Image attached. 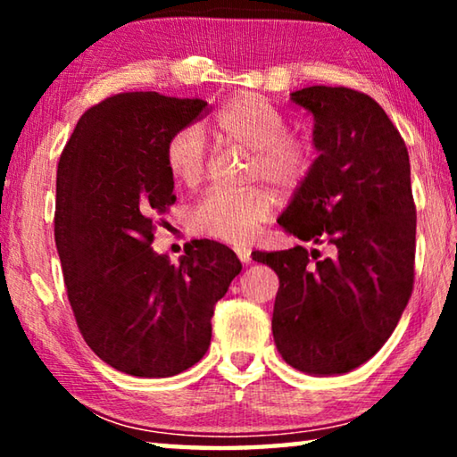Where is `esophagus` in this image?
Returning a JSON list of instances; mask_svg holds the SVG:
<instances>
[{
	"label": "esophagus",
	"instance_id": "obj_1",
	"mask_svg": "<svg viewBox=\"0 0 457 457\" xmlns=\"http://www.w3.org/2000/svg\"><path fill=\"white\" fill-rule=\"evenodd\" d=\"M236 253L242 264H252V250L250 247H236Z\"/></svg>",
	"mask_w": 457,
	"mask_h": 457
}]
</instances>
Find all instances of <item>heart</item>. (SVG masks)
Wrapping results in <instances>:
<instances>
[{
	"label": "heart",
	"mask_w": 457,
	"mask_h": 457,
	"mask_svg": "<svg viewBox=\"0 0 457 457\" xmlns=\"http://www.w3.org/2000/svg\"><path fill=\"white\" fill-rule=\"evenodd\" d=\"M221 143L250 151L247 177L266 181L282 193L304 187L319 165V146L308 135L288 133V120L260 96L231 100L215 114ZM165 165L173 179L193 187L207 171V145L197 127H183L165 145ZM274 213V195L264 187L242 191L212 189L193 204L189 228L195 236L245 244Z\"/></svg>",
	"instance_id": "1"
}]
</instances>
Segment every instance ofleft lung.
Instances as JSON below:
<instances>
[{"instance_id":"8db88e82","label":"left lung","mask_w":457,"mask_h":457,"mask_svg":"<svg viewBox=\"0 0 457 457\" xmlns=\"http://www.w3.org/2000/svg\"><path fill=\"white\" fill-rule=\"evenodd\" d=\"M292 100L314 114L320 154L278 223L330 253L294 245L252 256L280 278L272 335L282 359L311 375L349 373L386 343L413 292L409 154L365 92L308 87Z\"/></svg>"}]
</instances>
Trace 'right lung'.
I'll use <instances>...</instances> for the list:
<instances>
[{
    "label": "right lung",
    "instance_id": "add662e5",
    "mask_svg": "<svg viewBox=\"0 0 457 457\" xmlns=\"http://www.w3.org/2000/svg\"><path fill=\"white\" fill-rule=\"evenodd\" d=\"M210 112L201 98L122 92L90 106L58 161L54 237L87 345L133 377H171L204 357L218 300L242 270L228 245L195 239L179 264L153 252L175 204L165 145Z\"/></svg>",
    "mask_w": 457,
    "mask_h": 457
}]
</instances>
